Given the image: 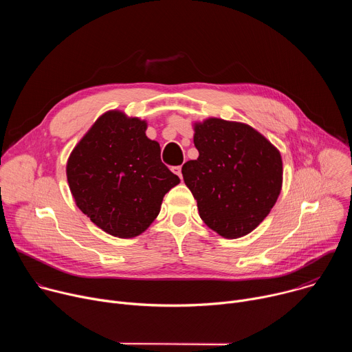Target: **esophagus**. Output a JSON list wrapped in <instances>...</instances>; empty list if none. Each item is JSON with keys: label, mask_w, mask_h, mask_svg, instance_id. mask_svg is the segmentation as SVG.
<instances>
[{"label": "esophagus", "mask_w": 352, "mask_h": 352, "mask_svg": "<svg viewBox=\"0 0 352 352\" xmlns=\"http://www.w3.org/2000/svg\"><path fill=\"white\" fill-rule=\"evenodd\" d=\"M173 173H175L181 179H182V173H181V166H177V167H173Z\"/></svg>", "instance_id": "34e87169"}]
</instances>
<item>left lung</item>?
Segmentation results:
<instances>
[{"instance_id":"obj_1","label":"left lung","mask_w":352,"mask_h":352,"mask_svg":"<svg viewBox=\"0 0 352 352\" xmlns=\"http://www.w3.org/2000/svg\"><path fill=\"white\" fill-rule=\"evenodd\" d=\"M196 160L182 166L199 216L223 238L252 232L276 205L283 186L280 150L248 124L193 122Z\"/></svg>"}]
</instances>
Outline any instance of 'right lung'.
<instances>
[{"label": "right lung", "instance_id": "obj_1", "mask_svg": "<svg viewBox=\"0 0 352 352\" xmlns=\"http://www.w3.org/2000/svg\"><path fill=\"white\" fill-rule=\"evenodd\" d=\"M147 121L121 110L100 116L67 162L76 206L98 228L118 238L144 232L164 195L179 184L160 160V144L146 136Z\"/></svg>", "mask_w": 352, "mask_h": 352}]
</instances>
